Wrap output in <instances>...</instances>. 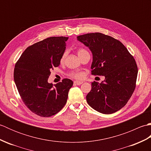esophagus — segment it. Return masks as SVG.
Returning <instances> with one entry per match:
<instances>
[{
	"instance_id": "obj_1",
	"label": "esophagus",
	"mask_w": 151,
	"mask_h": 151,
	"mask_svg": "<svg viewBox=\"0 0 151 151\" xmlns=\"http://www.w3.org/2000/svg\"><path fill=\"white\" fill-rule=\"evenodd\" d=\"M83 83V81H74V84H76V85H81Z\"/></svg>"
}]
</instances>
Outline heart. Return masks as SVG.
<instances>
[{
	"label": "heart",
	"instance_id": "b5f03b06",
	"mask_svg": "<svg viewBox=\"0 0 151 151\" xmlns=\"http://www.w3.org/2000/svg\"><path fill=\"white\" fill-rule=\"evenodd\" d=\"M85 52H87V51H86L85 49H80L78 50V56L80 57L81 55H82L83 54L85 53ZM65 56H66V52H64L63 54V55L62 56V58H61V62H63L64 59H65ZM70 76H71V77L73 78H76V79H81V78H82L83 77H84V74H83L82 73H72L70 74Z\"/></svg>",
	"mask_w": 151,
	"mask_h": 151
}]
</instances>
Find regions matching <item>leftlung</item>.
Masks as SVG:
<instances>
[{"instance_id": "left-lung-1", "label": "left lung", "mask_w": 151, "mask_h": 151, "mask_svg": "<svg viewBox=\"0 0 151 151\" xmlns=\"http://www.w3.org/2000/svg\"><path fill=\"white\" fill-rule=\"evenodd\" d=\"M93 54L91 74L105 77L101 83H91L86 96L88 104L104 114L119 110L127 103L136 88L137 67L136 61L124 45L102 33L77 36Z\"/></svg>"}]
</instances>
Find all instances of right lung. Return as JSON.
I'll use <instances>...</instances> for the list:
<instances>
[{
    "mask_svg": "<svg viewBox=\"0 0 151 151\" xmlns=\"http://www.w3.org/2000/svg\"><path fill=\"white\" fill-rule=\"evenodd\" d=\"M67 37H50L28 47L15 65L14 77L19 93L29 110L41 117H50L65 106L73 82L64 78L48 82L51 69L58 67Z\"/></svg>",
    "mask_w": 151,
    "mask_h": 151,
    "instance_id": "1",
    "label": "right lung"
}]
</instances>
